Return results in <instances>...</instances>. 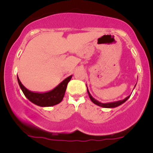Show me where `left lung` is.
Here are the masks:
<instances>
[{"label": "left lung", "mask_w": 153, "mask_h": 153, "mask_svg": "<svg viewBox=\"0 0 153 153\" xmlns=\"http://www.w3.org/2000/svg\"><path fill=\"white\" fill-rule=\"evenodd\" d=\"M135 85H136V84H135ZM86 88H87V86H86ZM87 92H88V95H89V98H90L91 101H92V102L94 103V104H96V105H98L99 106H102V107H104V108H115V107H117V106L121 105V104H124V102H126V101L128 100V98L130 97V95H129V96L126 97V98H124V100H121V101H114V102H109V103H101V102H100V101H97L96 99H95V98H94L91 95V94L89 93L88 88H87Z\"/></svg>", "instance_id": "8db88e82"}]
</instances>
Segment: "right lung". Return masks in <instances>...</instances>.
Here are the masks:
<instances>
[{
	"label": "right lung",
	"mask_w": 153,
	"mask_h": 153,
	"mask_svg": "<svg viewBox=\"0 0 153 153\" xmlns=\"http://www.w3.org/2000/svg\"><path fill=\"white\" fill-rule=\"evenodd\" d=\"M72 77V75L67 77L62 82L60 83L56 87H55L53 89L49 91V92H31L21 84L18 76V82L21 90L24 92V95L29 101H30L35 105L45 107V106H55L61 102V101L64 98L68 83L69 82Z\"/></svg>",
	"instance_id": "add662e5"
}]
</instances>
